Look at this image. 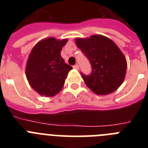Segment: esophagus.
<instances>
[{
    "instance_id": "34e87169",
    "label": "esophagus",
    "mask_w": 148,
    "mask_h": 148,
    "mask_svg": "<svg viewBox=\"0 0 148 148\" xmlns=\"http://www.w3.org/2000/svg\"><path fill=\"white\" fill-rule=\"evenodd\" d=\"M73 69H75V70H78V69H79V66H78V64H75L73 66Z\"/></svg>"
}]
</instances>
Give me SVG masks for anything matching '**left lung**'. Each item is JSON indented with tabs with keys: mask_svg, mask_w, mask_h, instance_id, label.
<instances>
[{
	"mask_svg": "<svg viewBox=\"0 0 148 148\" xmlns=\"http://www.w3.org/2000/svg\"><path fill=\"white\" fill-rule=\"evenodd\" d=\"M75 44L92 66L90 75L82 73L87 87L97 95H108L116 91L125 80L127 70L126 58L118 46L101 35L77 38Z\"/></svg>",
	"mask_w": 148,
	"mask_h": 148,
	"instance_id": "1",
	"label": "left lung"
}]
</instances>
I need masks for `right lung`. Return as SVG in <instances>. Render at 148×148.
<instances>
[{"label": "right lung", "mask_w": 148, "mask_h": 148, "mask_svg": "<svg viewBox=\"0 0 148 148\" xmlns=\"http://www.w3.org/2000/svg\"><path fill=\"white\" fill-rule=\"evenodd\" d=\"M68 39L47 38L32 48L26 65V76L35 92L53 97L62 90L68 73L73 69L65 64L61 51Z\"/></svg>", "instance_id": "1"}]
</instances>
